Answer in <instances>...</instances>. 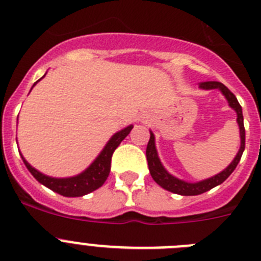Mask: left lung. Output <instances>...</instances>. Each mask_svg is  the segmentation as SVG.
<instances>
[{"label":"left lung","instance_id":"obj_1","mask_svg":"<svg viewBox=\"0 0 261 261\" xmlns=\"http://www.w3.org/2000/svg\"><path fill=\"white\" fill-rule=\"evenodd\" d=\"M200 89L204 90H213L218 89L221 93L225 95V98L227 99L229 106L232 110L237 112V121H238L239 130H241V149H239L238 154L235 155L234 161L230 163L227 167L221 171L220 174L214 175V176L209 177V179H205V180L197 181V183H188V181L180 180L177 177L172 176L171 174H168L167 170L163 167V165L159 161L158 153H156L155 149V138H154L153 132L150 130V140L147 142L146 147V159L147 165H149V171H150L151 177L154 179L156 184L165 188V190L170 191L172 193H177V195L181 196H196L201 195V193L206 192V191L212 190L214 187L220 186L221 183L227 179V177L231 175V172L234 171L235 167L238 166L239 161L242 158V154L244 151V142H246V132H244V124H243V114H242V107L239 105L238 99L234 94L230 91L227 87L225 86L221 82H216V81H209V82H201L200 84Z\"/></svg>","mask_w":261,"mask_h":261}]
</instances>
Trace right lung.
<instances>
[{
	"label": "right lung",
	"instance_id": "add662e5",
	"mask_svg": "<svg viewBox=\"0 0 261 261\" xmlns=\"http://www.w3.org/2000/svg\"><path fill=\"white\" fill-rule=\"evenodd\" d=\"M39 81H36L34 86L38 84ZM132 128L133 125H129L126 128L121 129L120 132L115 133L110 138V141L107 142L105 149L96 156L95 161L84 172H81L80 175H75V176L62 177V179L61 177L47 176V175L41 174L36 168L32 167L26 159L23 158L22 154H20V156H22L26 167L29 168V171L31 172L32 176L35 177L39 183L48 187L49 190H52L53 192H57L59 195L66 196V197H80V196L87 195V193L98 190L99 187H102L105 184L111 171V158H112V154H114L115 149L120 145V142L123 141L124 138L129 135Z\"/></svg>",
	"mask_w": 261,
	"mask_h": 261
}]
</instances>
